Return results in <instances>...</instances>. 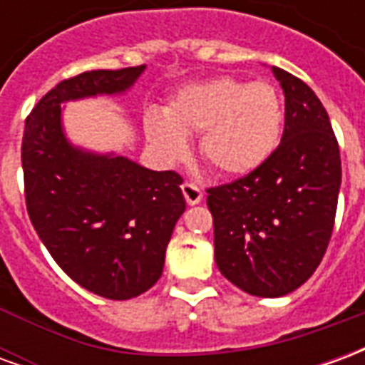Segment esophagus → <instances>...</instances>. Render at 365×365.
<instances>
[{"mask_svg":"<svg viewBox=\"0 0 365 365\" xmlns=\"http://www.w3.org/2000/svg\"><path fill=\"white\" fill-rule=\"evenodd\" d=\"M182 191L183 197L187 201V205H197V203H201V199H203V191H201L197 183L185 182L182 185Z\"/></svg>","mask_w":365,"mask_h":365,"instance_id":"esophagus-1","label":"esophagus"}]
</instances>
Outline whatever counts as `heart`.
I'll use <instances>...</instances> for the list:
<instances>
[{"instance_id": "heart-1", "label": "heart", "mask_w": 365, "mask_h": 365, "mask_svg": "<svg viewBox=\"0 0 365 365\" xmlns=\"http://www.w3.org/2000/svg\"><path fill=\"white\" fill-rule=\"evenodd\" d=\"M283 99L274 83L221 76L183 88L164 117L148 113L146 136L162 158L180 160L185 136L199 135V152L215 172L245 175L272 156L282 138Z\"/></svg>"}]
</instances>
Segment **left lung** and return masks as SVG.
<instances>
[{"label":"left lung","mask_w":365,"mask_h":365,"mask_svg":"<svg viewBox=\"0 0 365 365\" xmlns=\"http://www.w3.org/2000/svg\"><path fill=\"white\" fill-rule=\"evenodd\" d=\"M282 143L260 168L207 190L215 262L250 295L282 297L313 275L332 237L340 190V150L321 99L282 68Z\"/></svg>","instance_id":"1"}]
</instances>
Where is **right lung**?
Instances as JSON below:
<instances>
[{"instance_id": "1", "label": "right lung", "mask_w": 365, "mask_h": 365, "mask_svg": "<svg viewBox=\"0 0 365 365\" xmlns=\"http://www.w3.org/2000/svg\"><path fill=\"white\" fill-rule=\"evenodd\" d=\"M143 72L93 70L60 82L31 111L21 144L25 203L36 235L76 283L115 301L136 297L160 279L185 211L183 178L74 148L62 133L60 103L120 93Z\"/></svg>"}]
</instances>
